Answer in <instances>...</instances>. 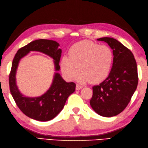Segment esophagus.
Returning <instances> with one entry per match:
<instances>
[{"mask_svg":"<svg viewBox=\"0 0 148 148\" xmlns=\"http://www.w3.org/2000/svg\"><path fill=\"white\" fill-rule=\"evenodd\" d=\"M82 88V86L81 85H79L78 84L76 85V88H75L76 90H80Z\"/></svg>","mask_w":148,"mask_h":148,"instance_id":"esophagus-1","label":"esophagus"}]
</instances>
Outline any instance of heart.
<instances>
[{
    "instance_id": "heart-1",
    "label": "heart",
    "mask_w": 148,
    "mask_h": 148,
    "mask_svg": "<svg viewBox=\"0 0 148 148\" xmlns=\"http://www.w3.org/2000/svg\"><path fill=\"white\" fill-rule=\"evenodd\" d=\"M69 56H64L61 62L63 74L69 80L78 77L80 82L90 81L97 84L105 80L110 74L114 56L112 49L90 40H83L73 45Z\"/></svg>"
}]
</instances>
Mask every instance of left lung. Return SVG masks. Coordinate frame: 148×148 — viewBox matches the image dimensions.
<instances>
[{"mask_svg": "<svg viewBox=\"0 0 148 148\" xmlns=\"http://www.w3.org/2000/svg\"><path fill=\"white\" fill-rule=\"evenodd\" d=\"M112 49L113 63L108 77L99 85L92 86L90 103L99 115L116 116L129 103L138 82L137 66L132 52L113 38L97 39Z\"/></svg>", "mask_w": 148, "mask_h": 148, "instance_id": "obj_1", "label": "left lung"}]
</instances>
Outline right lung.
Wrapping results in <instances>:
<instances>
[{
	"mask_svg": "<svg viewBox=\"0 0 148 148\" xmlns=\"http://www.w3.org/2000/svg\"><path fill=\"white\" fill-rule=\"evenodd\" d=\"M55 41L40 39L32 41L20 48L13 58L9 74L10 90L21 111L28 117L37 121H47L56 117L62 110L69 96L75 91L74 82L67 83L58 73H56L51 88L46 93L37 97L24 96L16 84V73L18 63L30 51H39L48 55L54 60L56 70L60 69L59 62L62 49Z\"/></svg>",
	"mask_w": 148,
	"mask_h": 148,
	"instance_id": "obj_1",
	"label": "right lung"
}]
</instances>
